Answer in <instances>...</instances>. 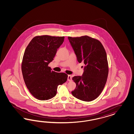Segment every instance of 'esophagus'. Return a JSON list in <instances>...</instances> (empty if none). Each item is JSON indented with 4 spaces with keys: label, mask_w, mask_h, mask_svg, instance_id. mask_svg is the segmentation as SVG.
<instances>
[{
    "label": "esophagus",
    "mask_w": 134,
    "mask_h": 134,
    "mask_svg": "<svg viewBox=\"0 0 134 134\" xmlns=\"http://www.w3.org/2000/svg\"><path fill=\"white\" fill-rule=\"evenodd\" d=\"M72 79L71 76V75H68V81H72Z\"/></svg>",
    "instance_id": "esophagus-1"
}]
</instances>
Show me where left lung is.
I'll return each mask as SVG.
<instances>
[{
	"mask_svg": "<svg viewBox=\"0 0 134 134\" xmlns=\"http://www.w3.org/2000/svg\"><path fill=\"white\" fill-rule=\"evenodd\" d=\"M68 38L77 61L85 65L82 76L72 78L76 87L72 94L81 101H93L101 93L107 81L109 65L105 49L100 41L87 35Z\"/></svg>",
	"mask_w": 134,
	"mask_h": 134,
	"instance_id": "8db88e82",
	"label": "left lung"
}]
</instances>
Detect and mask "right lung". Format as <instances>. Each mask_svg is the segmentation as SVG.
I'll return each mask as SVG.
<instances>
[{"mask_svg": "<svg viewBox=\"0 0 134 134\" xmlns=\"http://www.w3.org/2000/svg\"><path fill=\"white\" fill-rule=\"evenodd\" d=\"M64 38L37 36L25 49L21 63L23 76L30 93L39 100H47L54 97L57 86L67 80L68 75L51 71L48 66Z\"/></svg>", "mask_w": 134, "mask_h": 134, "instance_id": "right-lung-1", "label": "right lung"}]
</instances>
